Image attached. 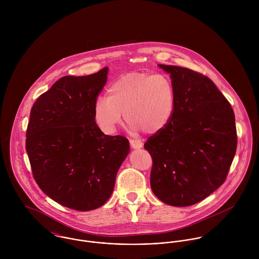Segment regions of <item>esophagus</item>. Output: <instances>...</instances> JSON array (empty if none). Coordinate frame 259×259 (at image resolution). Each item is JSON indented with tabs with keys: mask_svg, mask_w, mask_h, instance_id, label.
<instances>
[{
	"mask_svg": "<svg viewBox=\"0 0 259 259\" xmlns=\"http://www.w3.org/2000/svg\"><path fill=\"white\" fill-rule=\"evenodd\" d=\"M130 145L132 148H135V149H138V148L143 147V143L138 140H130Z\"/></svg>",
	"mask_w": 259,
	"mask_h": 259,
	"instance_id": "34e87169",
	"label": "esophagus"
}]
</instances>
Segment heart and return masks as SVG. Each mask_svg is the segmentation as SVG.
Returning <instances> with one entry per match:
<instances>
[{
    "mask_svg": "<svg viewBox=\"0 0 259 259\" xmlns=\"http://www.w3.org/2000/svg\"><path fill=\"white\" fill-rule=\"evenodd\" d=\"M175 106V85L167 75L132 73L111 82L107 98L96 100L94 121L102 133L111 136L120 125L124 113L133 134L143 131L157 134L171 120Z\"/></svg>",
    "mask_w": 259,
    "mask_h": 259,
    "instance_id": "obj_1",
    "label": "heart"
}]
</instances>
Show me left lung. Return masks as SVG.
<instances>
[{"label": "left lung", "mask_w": 259, "mask_h": 259, "mask_svg": "<svg viewBox=\"0 0 259 259\" xmlns=\"http://www.w3.org/2000/svg\"><path fill=\"white\" fill-rule=\"evenodd\" d=\"M176 91L171 120L151 136L150 187L171 206L195 204L224 183L237 147L234 112L213 81L178 66L158 65Z\"/></svg>", "instance_id": "obj_1"}]
</instances>
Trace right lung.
<instances>
[{
    "instance_id": "obj_1",
    "label": "right lung",
    "mask_w": 259,
    "mask_h": 259,
    "mask_svg": "<svg viewBox=\"0 0 259 259\" xmlns=\"http://www.w3.org/2000/svg\"><path fill=\"white\" fill-rule=\"evenodd\" d=\"M108 72L61 77L38 97L30 114L26 149L34 179L53 200L78 211L108 201L130 152L127 139L105 135L94 121Z\"/></svg>"
}]
</instances>
